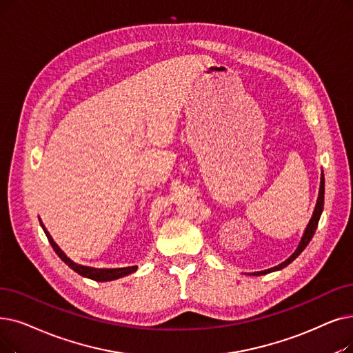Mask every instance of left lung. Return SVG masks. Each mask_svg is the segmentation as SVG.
I'll list each match as a JSON object with an SVG mask.
<instances>
[{
    "label": "left lung",
    "mask_w": 353,
    "mask_h": 353,
    "mask_svg": "<svg viewBox=\"0 0 353 353\" xmlns=\"http://www.w3.org/2000/svg\"><path fill=\"white\" fill-rule=\"evenodd\" d=\"M323 205H325V174L323 172H321V177H320V189H319V197H317V202H316V208H314V212H313V216L307 225V228H305V231L303 234V238L299 243L297 250L293 252V255H291L290 258H287L284 263H281L280 265L277 267H272L270 270H264V271H256V272H252V275H264V274H268V272H272V271H279L284 267H287L290 263H293L294 259L303 252V250L307 247L309 242L312 241L316 229H317V225H319V219L321 216V212H323Z\"/></svg>",
    "instance_id": "obj_1"
}]
</instances>
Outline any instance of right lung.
Segmentation results:
<instances>
[{"label":"right lung","instance_id":"1","mask_svg":"<svg viewBox=\"0 0 353 353\" xmlns=\"http://www.w3.org/2000/svg\"><path fill=\"white\" fill-rule=\"evenodd\" d=\"M40 225L43 228L46 236H48L50 245L53 247L54 252L60 256V259H62L65 264H68L73 271L83 275V277H86V279L95 280V281H112V280H117V279H121V277H125V275H128V274H131L137 270L135 265L134 267H124V268H94V267H86V265L76 264V263L72 261L70 258L66 256V254L62 250L57 247V243L53 241V238L48 232V229L44 228V225L41 222H40Z\"/></svg>","mask_w":353,"mask_h":353}]
</instances>
